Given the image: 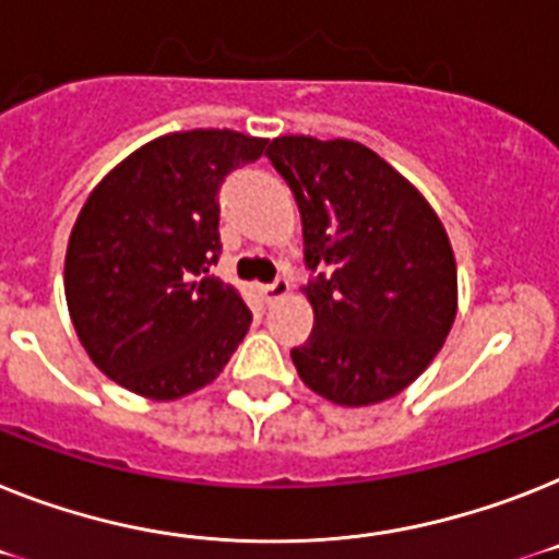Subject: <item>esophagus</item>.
<instances>
[{
  "label": "esophagus",
  "mask_w": 559,
  "mask_h": 559,
  "mask_svg": "<svg viewBox=\"0 0 559 559\" xmlns=\"http://www.w3.org/2000/svg\"><path fill=\"white\" fill-rule=\"evenodd\" d=\"M258 293H261V298H264L266 304L278 301V298H284V295L289 293V281L284 278V275H278V278L272 281V284H261V287H258Z\"/></svg>",
  "instance_id": "obj_1"
}]
</instances>
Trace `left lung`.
I'll return each instance as SVG.
<instances>
[{
    "instance_id": "obj_1",
    "label": "left lung",
    "mask_w": 559,
    "mask_h": 559,
    "mask_svg": "<svg viewBox=\"0 0 559 559\" xmlns=\"http://www.w3.org/2000/svg\"><path fill=\"white\" fill-rule=\"evenodd\" d=\"M301 210L312 332L293 364L341 406L397 395L438 355L457 312L447 229L415 187L358 142L281 135L266 147Z\"/></svg>"
}]
</instances>
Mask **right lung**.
Masks as SVG:
<instances>
[{
    "instance_id": "1",
    "label": "right lung",
    "mask_w": 559,
    "mask_h": 559,
    "mask_svg": "<svg viewBox=\"0 0 559 559\" xmlns=\"http://www.w3.org/2000/svg\"><path fill=\"white\" fill-rule=\"evenodd\" d=\"M264 147L236 130L162 135L84 201L64 258L70 318L93 364L135 395H190L250 330V307L213 275L218 192Z\"/></svg>"
}]
</instances>
